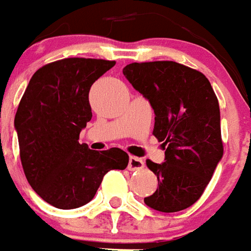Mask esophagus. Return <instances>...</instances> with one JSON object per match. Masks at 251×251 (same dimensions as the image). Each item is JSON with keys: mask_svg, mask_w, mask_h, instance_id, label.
<instances>
[{"mask_svg": "<svg viewBox=\"0 0 251 251\" xmlns=\"http://www.w3.org/2000/svg\"><path fill=\"white\" fill-rule=\"evenodd\" d=\"M143 168H145V162H143L140 158L129 157V161H128L129 170H142Z\"/></svg>", "mask_w": 251, "mask_h": 251, "instance_id": "1", "label": "esophagus"}]
</instances>
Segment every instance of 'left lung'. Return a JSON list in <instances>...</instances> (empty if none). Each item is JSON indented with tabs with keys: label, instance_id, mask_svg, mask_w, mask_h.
I'll list each match as a JSON object with an SVG mask.
<instances>
[{
	"label": "left lung",
	"instance_id": "8db88e82",
	"mask_svg": "<svg viewBox=\"0 0 251 251\" xmlns=\"http://www.w3.org/2000/svg\"><path fill=\"white\" fill-rule=\"evenodd\" d=\"M123 74L155 113L152 134L165 149V162L147 159L158 188L146 205L177 212L200 199L223 157L220 109L202 73L172 60L129 63Z\"/></svg>",
	"mask_w": 251,
	"mask_h": 251
}]
</instances>
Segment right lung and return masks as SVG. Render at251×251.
Instances as JSON below:
<instances>
[{
    "instance_id": "obj_1",
    "label": "right lung",
    "mask_w": 251,
    "mask_h": 251,
    "mask_svg": "<svg viewBox=\"0 0 251 251\" xmlns=\"http://www.w3.org/2000/svg\"><path fill=\"white\" fill-rule=\"evenodd\" d=\"M115 60L66 58L32 75L15 116L25 177L39 196L60 209L85 205L112 169L127 168L122 149L89 150L79 132L92 119L89 90Z\"/></svg>"
}]
</instances>
